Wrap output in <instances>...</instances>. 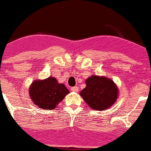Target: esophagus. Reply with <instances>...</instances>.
I'll return each instance as SVG.
<instances>
[{
	"label": "esophagus",
	"mask_w": 151,
	"mask_h": 151,
	"mask_svg": "<svg viewBox=\"0 0 151 151\" xmlns=\"http://www.w3.org/2000/svg\"><path fill=\"white\" fill-rule=\"evenodd\" d=\"M71 91L74 92H78V88L77 86H75V87H72L71 88Z\"/></svg>",
	"instance_id": "1"
}]
</instances>
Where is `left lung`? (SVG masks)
I'll list each match as a JSON object with an SVG mask.
<instances>
[{
    "label": "left lung",
    "mask_w": 151,
    "mask_h": 151,
    "mask_svg": "<svg viewBox=\"0 0 151 151\" xmlns=\"http://www.w3.org/2000/svg\"><path fill=\"white\" fill-rule=\"evenodd\" d=\"M85 83L86 87L80 92V95L91 109L106 110L116 101L118 89L111 79L92 76Z\"/></svg>",
    "instance_id": "8db88e82"
}]
</instances>
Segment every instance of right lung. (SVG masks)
<instances>
[{"instance_id": "add662e5", "label": "right lung", "mask_w": 151, "mask_h": 151, "mask_svg": "<svg viewBox=\"0 0 151 151\" xmlns=\"http://www.w3.org/2000/svg\"><path fill=\"white\" fill-rule=\"evenodd\" d=\"M69 91L63 84L50 76L45 80L35 81L29 88L31 99L38 107L45 110H54Z\"/></svg>"}]
</instances>
